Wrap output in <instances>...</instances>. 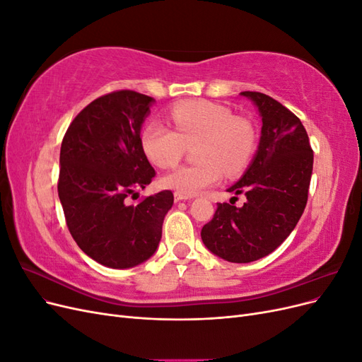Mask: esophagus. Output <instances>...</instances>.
Listing matches in <instances>:
<instances>
[{
  "label": "esophagus",
  "mask_w": 362,
  "mask_h": 362,
  "mask_svg": "<svg viewBox=\"0 0 362 362\" xmlns=\"http://www.w3.org/2000/svg\"><path fill=\"white\" fill-rule=\"evenodd\" d=\"M173 198H175V202H180V201H187V199H192V196H190V194L180 193V192H175Z\"/></svg>",
  "instance_id": "34e87169"
}]
</instances>
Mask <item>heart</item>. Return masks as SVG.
<instances>
[{"label":"heart","instance_id":"obj_1","mask_svg":"<svg viewBox=\"0 0 362 362\" xmlns=\"http://www.w3.org/2000/svg\"><path fill=\"white\" fill-rule=\"evenodd\" d=\"M173 129L160 120L141 128L140 145L148 160L158 168H172L196 145L199 163L187 164L164 175L166 189L196 194L228 175L242 172L254 156L257 131L250 120L235 117L229 108L210 101H187L169 112Z\"/></svg>","mask_w":362,"mask_h":362}]
</instances>
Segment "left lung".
Instances as JSON below:
<instances>
[{"mask_svg":"<svg viewBox=\"0 0 362 362\" xmlns=\"http://www.w3.org/2000/svg\"><path fill=\"white\" fill-rule=\"evenodd\" d=\"M261 116L258 151L228 189L245 194L243 206L217 204L201 237L208 250L229 262H250L272 254L305 210L313 173V149L300 119L269 95L242 92ZM235 198V196H234Z\"/></svg>","mask_w":362,"mask_h":362,"instance_id":"1","label":"left lung"}]
</instances>
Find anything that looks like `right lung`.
Returning a JSON list of instances; mask_svg holds the SVG:
<instances>
[{
	"label": "right lung",
	"mask_w": 362,
	"mask_h": 362,
	"mask_svg": "<svg viewBox=\"0 0 362 362\" xmlns=\"http://www.w3.org/2000/svg\"><path fill=\"white\" fill-rule=\"evenodd\" d=\"M154 98L117 90L75 116L62 141L59 198L78 247L100 264L129 269L154 255L173 193L128 205L125 198L156 177L140 145Z\"/></svg>",
	"instance_id": "obj_1"
}]
</instances>
